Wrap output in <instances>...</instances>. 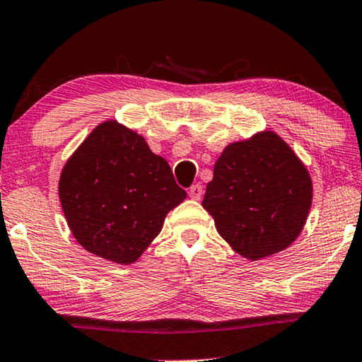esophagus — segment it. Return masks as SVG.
Returning a JSON list of instances; mask_svg holds the SVG:
<instances>
[{
    "label": "esophagus",
    "instance_id": "34e87169",
    "mask_svg": "<svg viewBox=\"0 0 362 362\" xmlns=\"http://www.w3.org/2000/svg\"><path fill=\"white\" fill-rule=\"evenodd\" d=\"M203 185H199V183H197V185H192L190 190H188V194H190L192 199H202L203 197Z\"/></svg>",
    "mask_w": 362,
    "mask_h": 362
}]
</instances>
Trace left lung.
<instances>
[{"mask_svg":"<svg viewBox=\"0 0 362 362\" xmlns=\"http://www.w3.org/2000/svg\"><path fill=\"white\" fill-rule=\"evenodd\" d=\"M311 202L313 182L305 164L267 130L222 151L203 208L238 255L257 261L295 242Z\"/></svg>","mask_w":362,"mask_h":362,"instance_id":"left-lung-1","label":"left lung"}]
</instances>
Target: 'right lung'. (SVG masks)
<instances>
[{
	"label": "right lung",
	"instance_id": "1",
	"mask_svg": "<svg viewBox=\"0 0 362 362\" xmlns=\"http://www.w3.org/2000/svg\"><path fill=\"white\" fill-rule=\"evenodd\" d=\"M187 198L170 165L116 120L100 124L64 165L59 199L77 242L117 264L135 262L165 216Z\"/></svg>",
	"mask_w": 362,
	"mask_h": 362
}]
</instances>
